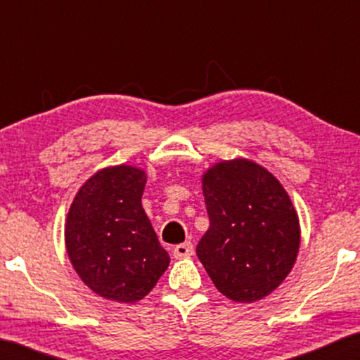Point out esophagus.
<instances>
[{"label":"esophagus","mask_w":360,"mask_h":360,"mask_svg":"<svg viewBox=\"0 0 360 360\" xmlns=\"http://www.w3.org/2000/svg\"><path fill=\"white\" fill-rule=\"evenodd\" d=\"M191 254H193V244L188 243V240H186V243H184V244H179V245H176V248L174 249V257H175V259L190 257Z\"/></svg>","instance_id":"obj_1"}]
</instances>
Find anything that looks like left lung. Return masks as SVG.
<instances>
[{"instance_id": "1", "label": "left lung", "mask_w": 360, "mask_h": 360, "mask_svg": "<svg viewBox=\"0 0 360 360\" xmlns=\"http://www.w3.org/2000/svg\"><path fill=\"white\" fill-rule=\"evenodd\" d=\"M210 228L196 255L214 287L239 303L274 292L292 270L300 223L292 200L264 167L224 160L203 175Z\"/></svg>"}]
</instances>
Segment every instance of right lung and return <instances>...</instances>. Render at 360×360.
<instances>
[{
  "mask_svg": "<svg viewBox=\"0 0 360 360\" xmlns=\"http://www.w3.org/2000/svg\"><path fill=\"white\" fill-rule=\"evenodd\" d=\"M146 174L131 165L96 172L67 216L65 245L88 288L120 303L142 300L170 264L141 198Z\"/></svg>",
  "mask_w": 360,
  "mask_h": 360,
  "instance_id": "add662e5",
  "label": "right lung"
}]
</instances>
